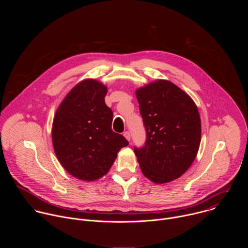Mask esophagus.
Segmentation results:
<instances>
[{"label":"esophagus","instance_id":"esophagus-1","mask_svg":"<svg viewBox=\"0 0 248 248\" xmlns=\"http://www.w3.org/2000/svg\"><path fill=\"white\" fill-rule=\"evenodd\" d=\"M124 136L126 138V140H127V141H130V133H129V131H125V132H124Z\"/></svg>","mask_w":248,"mask_h":248}]
</instances>
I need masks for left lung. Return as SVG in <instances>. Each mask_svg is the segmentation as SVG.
<instances>
[{
	"mask_svg": "<svg viewBox=\"0 0 248 248\" xmlns=\"http://www.w3.org/2000/svg\"><path fill=\"white\" fill-rule=\"evenodd\" d=\"M146 142L134 148L141 171L154 184L179 179L192 165L201 141L200 115L191 97L166 79L135 91Z\"/></svg>",
	"mask_w": 248,
	"mask_h": 248,
	"instance_id": "1",
	"label": "left lung"
}]
</instances>
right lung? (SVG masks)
I'll list each match as a JSON object with an SVG mask.
<instances>
[{
  "label": "right lung",
  "mask_w": 248,
  "mask_h": 248,
  "mask_svg": "<svg viewBox=\"0 0 248 248\" xmlns=\"http://www.w3.org/2000/svg\"><path fill=\"white\" fill-rule=\"evenodd\" d=\"M108 88L87 78L78 82L58 107L52 125L55 154L75 178L94 182L107 173L127 140L112 130L113 112L105 103Z\"/></svg>",
  "instance_id": "obj_1"
}]
</instances>
